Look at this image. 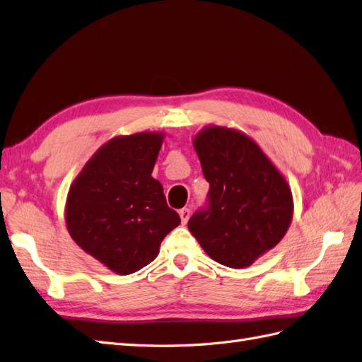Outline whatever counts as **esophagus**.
<instances>
[{
    "instance_id": "obj_1",
    "label": "esophagus",
    "mask_w": 362,
    "mask_h": 362,
    "mask_svg": "<svg viewBox=\"0 0 362 362\" xmlns=\"http://www.w3.org/2000/svg\"><path fill=\"white\" fill-rule=\"evenodd\" d=\"M179 215H180L182 224H187V223H188V220H189V216H191V211H189L188 208L180 209V211H179Z\"/></svg>"
}]
</instances>
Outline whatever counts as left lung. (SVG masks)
I'll use <instances>...</instances> for the list:
<instances>
[{
	"label": "left lung",
	"mask_w": 362,
	"mask_h": 362,
	"mask_svg": "<svg viewBox=\"0 0 362 362\" xmlns=\"http://www.w3.org/2000/svg\"><path fill=\"white\" fill-rule=\"evenodd\" d=\"M194 148L209 194L188 229L214 261L249 267L285 236L293 220L291 189L259 146L238 130L206 127Z\"/></svg>",
	"instance_id": "obj_1"
}]
</instances>
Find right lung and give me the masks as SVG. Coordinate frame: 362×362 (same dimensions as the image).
Masks as SVG:
<instances>
[{
  "label": "right lung",
  "mask_w": 362,
  "mask_h": 362,
  "mask_svg": "<svg viewBox=\"0 0 362 362\" xmlns=\"http://www.w3.org/2000/svg\"><path fill=\"white\" fill-rule=\"evenodd\" d=\"M162 141L160 132L110 139L68 192L65 218L71 238L118 274L148 265L162 240L180 224L160 182L151 177Z\"/></svg>",
  "instance_id": "add662e5"
}]
</instances>
